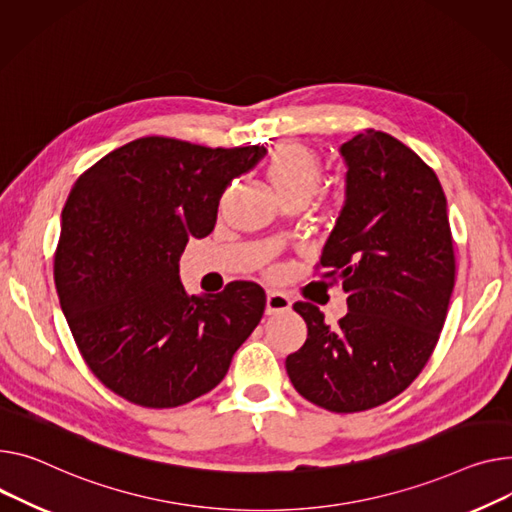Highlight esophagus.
Instances as JSON below:
<instances>
[{"label": "esophagus", "instance_id": "obj_1", "mask_svg": "<svg viewBox=\"0 0 512 512\" xmlns=\"http://www.w3.org/2000/svg\"><path fill=\"white\" fill-rule=\"evenodd\" d=\"M290 306H292V300L286 294L276 292V290H269L267 292V302H265V313L267 315H276V313L290 311Z\"/></svg>", "mask_w": 512, "mask_h": 512}]
</instances>
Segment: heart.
Returning <instances> with one entry per match:
<instances>
[{"label":"heart","instance_id":"b5f03b06","mask_svg":"<svg viewBox=\"0 0 512 512\" xmlns=\"http://www.w3.org/2000/svg\"><path fill=\"white\" fill-rule=\"evenodd\" d=\"M267 179L276 193L286 199H311L323 179V168L313 150L302 144H282L274 150L267 164Z\"/></svg>","mask_w":512,"mask_h":512}]
</instances>
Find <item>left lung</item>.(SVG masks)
Here are the masks:
<instances>
[{"instance_id":"1","label":"left lung","mask_w":512,"mask_h":512,"mask_svg":"<svg viewBox=\"0 0 512 512\" xmlns=\"http://www.w3.org/2000/svg\"><path fill=\"white\" fill-rule=\"evenodd\" d=\"M346 199L321 265L348 294L331 329L319 306L296 302L309 335L286 358L294 389L329 412L387 403L412 385L447 319L455 253L447 197L424 160L368 129L337 148Z\"/></svg>"}]
</instances>
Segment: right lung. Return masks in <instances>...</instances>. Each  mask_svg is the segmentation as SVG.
Masks as SVG:
<instances>
[{"instance_id":"obj_1","label":"right lung","mask_w":512,"mask_h":512,"mask_svg":"<svg viewBox=\"0 0 512 512\" xmlns=\"http://www.w3.org/2000/svg\"><path fill=\"white\" fill-rule=\"evenodd\" d=\"M265 152L140 138L74 183L61 212L55 286L80 354L113 393L142 407L189 403L226 377L259 325V284L189 296L179 259L191 236L214 230L224 189Z\"/></svg>"}]
</instances>
